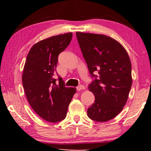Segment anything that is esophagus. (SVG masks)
<instances>
[{
    "label": "esophagus",
    "mask_w": 151,
    "mask_h": 151,
    "mask_svg": "<svg viewBox=\"0 0 151 151\" xmlns=\"http://www.w3.org/2000/svg\"><path fill=\"white\" fill-rule=\"evenodd\" d=\"M76 89H77V91H81L82 90V89H85V87L83 85H79L76 87Z\"/></svg>",
    "instance_id": "1"
}]
</instances>
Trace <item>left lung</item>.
I'll use <instances>...</instances> for the list:
<instances>
[{
  "label": "left lung",
  "instance_id": "8db88e82",
  "mask_svg": "<svg viewBox=\"0 0 151 151\" xmlns=\"http://www.w3.org/2000/svg\"><path fill=\"white\" fill-rule=\"evenodd\" d=\"M76 35L89 71L95 78L88 87L95 99L88 115L97 122L110 121L123 110L132 86L129 54L117 41L105 35L80 32Z\"/></svg>",
  "mask_w": 151,
  "mask_h": 151
}]
</instances>
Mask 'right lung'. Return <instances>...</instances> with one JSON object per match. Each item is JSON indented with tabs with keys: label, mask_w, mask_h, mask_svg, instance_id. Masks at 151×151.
Returning <instances> with one entry per match:
<instances>
[{
	"label": "right lung",
	"mask_w": 151,
	"mask_h": 151,
	"mask_svg": "<svg viewBox=\"0 0 151 151\" xmlns=\"http://www.w3.org/2000/svg\"><path fill=\"white\" fill-rule=\"evenodd\" d=\"M71 32L52 36L32 46L28 52L22 76L27 100L44 120L56 123L65 118L67 108L76 93L66 88L62 78H54L58 57L71 41Z\"/></svg>",
	"instance_id": "right-lung-1"
}]
</instances>
